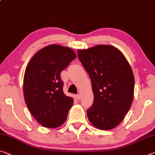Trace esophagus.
Instances as JSON below:
<instances>
[{
	"label": "esophagus",
	"instance_id": "obj_1",
	"mask_svg": "<svg viewBox=\"0 0 155 155\" xmlns=\"http://www.w3.org/2000/svg\"><path fill=\"white\" fill-rule=\"evenodd\" d=\"M76 97H77L78 100H80V94H78L77 96H76Z\"/></svg>",
	"mask_w": 155,
	"mask_h": 155
}]
</instances>
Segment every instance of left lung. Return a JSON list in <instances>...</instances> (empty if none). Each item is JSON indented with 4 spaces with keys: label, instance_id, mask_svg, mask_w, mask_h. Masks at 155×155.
<instances>
[{
    "label": "left lung",
    "instance_id": "obj_1",
    "mask_svg": "<svg viewBox=\"0 0 155 155\" xmlns=\"http://www.w3.org/2000/svg\"><path fill=\"white\" fill-rule=\"evenodd\" d=\"M78 55L91 79L94 96L88 118L98 129H113L133 101L134 78L130 65L118 49L109 45L78 50Z\"/></svg>",
    "mask_w": 155,
    "mask_h": 155
}]
</instances>
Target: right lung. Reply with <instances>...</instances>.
Listing matches in <instances>:
<instances>
[{"label":"right lung","instance_id":"right-lung-1","mask_svg":"<svg viewBox=\"0 0 155 155\" xmlns=\"http://www.w3.org/2000/svg\"><path fill=\"white\" fill-rule=\"evenodd\" d=\"M76 58L72 49L51 45L32 57L25 69V103L37 122L45 127L61 126L67 118L73 99L63 91L61 72Z\"/></svg>","mask_w":155,"mask_h":155}]
</instances>
